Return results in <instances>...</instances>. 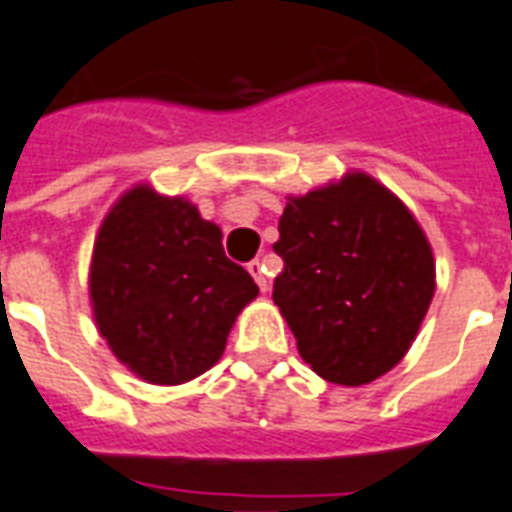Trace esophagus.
Masks as SVG:
<instances>
[{"label": "esophagus", "mask_w": 512, "mask_h": 512, "mask_svg": "<svg viewBox=\"0 0 512 512\" xmlns=\"http://www.w3.org/2000/svg\"><path fill=\"white\" fill-rule=\"evenodd\" d=\"M248 272H251L253 280L259 283L261 291H267V288H270V278H267V270H264V264H261L259 259H253L251 264H248Z\"/></svg>", "instance_id": "esophagus-1"}]
</instances>
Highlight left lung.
<instances>
[{
  "instance_id": "8db88e82",
  "label": "left lung",
  "mask_w": 512,
  "mask_h": 512,
  "mask_svg": "<svg viewBox=\"0 0 512 512\" xmlns=\"http://www.w3.org/2000/svg\"><path fill=\"white\" fill-rule=\"evenodd\" d=\"M272 299L321 378L361 386L416 340L434 297V259L418 221L370 175L288 199Z\"/></svg>"
}]
</instances>
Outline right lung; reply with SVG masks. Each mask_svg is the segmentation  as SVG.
I'll list each match as a JSON object with an SVG mask.
<instances>
[{
  "instance_id": "add662e5",
  "label": "right lung",
  "mask_w": 512,
  "mask_h": 512,
  "mask_svg": "<svg viewBox=\"0 0 512 512\" xmlns=\"http://www.w3.org/2000/svg\"><path fill=\"white\" fill-rule=\"evenodd\" d=\"M91 302L110 351L148 383L175 386L221 359L259 286L226 259L221 229L191 202L137 186L99 229Z\"/></svg>"
}]
</instances>
